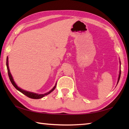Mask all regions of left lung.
Here are the masks:
<instances>
[{"label":"left lung","instance_id":"8db88e82","mask_svg":"<svg viewBox=\"0 0 129 129\" xmlns=\"http://www.w3.org/2000/svg\"><path fill=\"white\" fill-rule=\"evenodd\" d=\"M120 75H121V71H120V74H119V79H118V81H117V83H119V80H120Z\"/></svg>","mask_w":129,"mask_h":129}]
</instances>
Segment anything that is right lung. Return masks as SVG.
Wrapping results in <instances>:
<instances>
[{"instance_id":"1","label":"right lung","mask_w":129,"mask_h":129,"mask_svg":"<svg viewBox=\"0 0 129 129\" xmlns=\"http://www.w3.org/2000/svg\"><path fill=\"white\" fill-rule=\"evenodd\" d=\"M7 70H8V76H9V79H10V80L11 81V83H12V84H13V85L14 86L15 88L17 89L18 90H19V91L21 92V93H23V94L26 95V96H28V98H31V99H39L42 98L43 97L49 94L50 92H51L52 91H53L55 89L56 84H55V85L54 86V87L50 90V91L48 92L47 93H45V94H35V93H33V92H29V91H25V90H22L21 89L19 88V87H18V86L16 85V84L15 83L14 81V80H13L12 75H11L10 72V70H9V67H8V57H7Z\"/></svg>"}]
</instances>
